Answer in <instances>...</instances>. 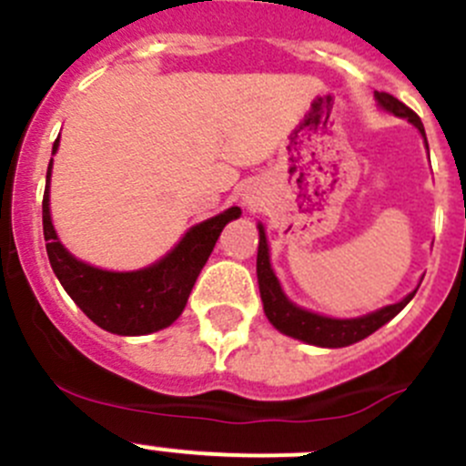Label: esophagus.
Instances as JSON below:
<instances>
[{
  "label": "esophagus",
  "instance_id": "1",
  "mask_svg": "<svg viewBox=\"0 0 466 466\" xmlns=\"http://www.w3.org/2000/svg\"><path fill=\"white\" fill-rule=\"evenodd\" d=\"M243 203L250 205V207H257V196H255V194H250V191H248V194H243Z\"/></svg>",
  "mask_w": 466,
  "mask_h": 466
}]
</instances>
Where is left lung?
Masks as SVG:
<instances>
[{"label": "left lung", "instance_id": "1", "mask_svg": "<svg viewBox=\"0 0 466 466\" xmlns=\"http://www.w3.org/2000/svg\"><path fill=\"white\" fill-rule=\"evenodd\" d=\"M377 101L385 110L394 112L397 116H406L410 124H415L420 128V133L424 135V124H421L420 116L401 103L399 98H394L392 94L377 92ZM429 146V144H426ZM257 277H259V290H261V302L263 311H266L268 320L275 324L281 333L290 338H298V340L311 342V345L320 347H347L351 342H359L363 338H368L370 333L377 331L379 327H383L385 322L392 320L403 307L412 299L410 293L408 298H403L401 302L390 304V307L380 309V311L370 313V316L356 318V320H333V318H322L318 313H309L304 309L295 307L293 302L286 299V295L281 293V286L277 281L275 272L270 268V259H268V243H266V232L259 225V252H257Z\"/></svg>", "mask_w": 466, "mask_h": 466}]
</instances>
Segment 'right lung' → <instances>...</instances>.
I'll return each mask as SVG.
<instances>
[{"mask_svg":"<svg viewBox=\"0 0 466 466\" xmlns=\"http://www.w3.org/2000/svg\"><path fill=\"white\" fill-rule=\"evenodd\" d=\"M58 148V139L54 150ZM49 177L42 198V229L46 255L69 298L101 329L119 336H144L168 327L185 309L200 270L209 259L220 232L241 209L229 207L223 214L196 225L162 261L137 272L98 270L69 255L58 241L49 216Z\"/></svg>","mask_w":466,"mask_h":466,"instance_id":"right-lung-1","label":"right lung"}]
</instances>
